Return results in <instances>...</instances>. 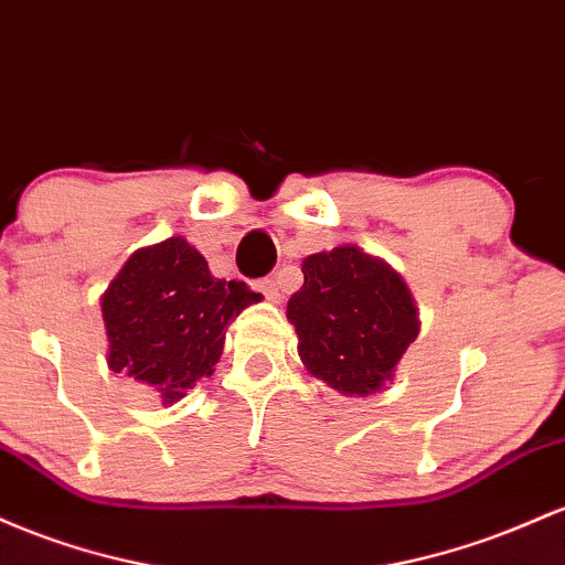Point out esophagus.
Listing matches in <instances>:
<instances>
[{"mask_svg": "<svg viewBox=\"0 0 565 565\" xmlns=\"http://www.w3.org/2000/svg\"><path fill=\"white\" fill-rule=\"evenodd\" d=\"M258 294H264L269 301H280V282L271 280V277H264V280L256 282Z\"/></svg>", "mask_w": 565, "mask_h": 565, "instance_id": "1", "label": "esophagus"}]
</instances>
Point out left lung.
Wrapping results in <instances>:
<instances>
[{
	"label": "left lung",
	"instance_id": "8db88e82",
	"mask_svg": "<svg viewBox=\"0 0 565 565\" xmlns=\"http://www.w3.org/2000/svg\"><path fill=\"white\" fill-rule=\"evenodd\" d=\"M301 271L288 320L303 365L344 395L382 390L419 333L401 275L352 245L303 258Z\"/></svg>",
	"mask_w": 565,
	"mask_h": 565
}]
</instances>
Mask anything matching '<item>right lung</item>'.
I'll use <instances>...</instances> for the list:
<instances>
[{"label": "right lung", "instance_id": "right-lung-1", "mask_svg": "<svg viewBox=\"0 0 565 565\" xmlns=\"http://www.w3.org/2000/svg\"><path fill=\"white\" fill-rule=\"evenodd\" d=\"M262 296L211 275L186 239L132 253L100 299L109 365L175 403L224 352L226 326Z\"/></svg>", "mask_w": 565, "mask_h": 565}]
</instances>
